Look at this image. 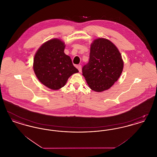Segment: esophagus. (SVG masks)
Instances as JSON below:
<instances>
[{
  "label": "esophagus",
  "instance_id": "34e87169",
  "mask_svg": "<svg viewBox=\"0 0 157 157\" xmlns=\"http://www.w3.org/2000/svg\"><path fill=\"white\" fill-rule=\"evenodd\" d=\"M76 67L78 68V69L79 70V71L81 72L82 71V66L81 65H78L76 66Z\"/></svg>",
  "mask_w": 157,
  "mask_h": 157
}]
</instances>
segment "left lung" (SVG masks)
<instances>
[{"label":"left lung","instance_id":"left-lung-1","mask_svg":"<svg viewBox=\"0 0 157 157\" xmlns=\"http://www.w3.org/2000/svg\"><path fill=\"white\" fill-rule=\"evenodd\" d=\"M123 67L117 48L109 40L99 38L91 45L90 60L82 67V75L91 90L102 92L117 81Z\"/></svg>","mask_w":157,"mask_h":157}]
</instances>
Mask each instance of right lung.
<instances>
[{
	"label": "right lung",
	"instance_id": "add662e5",
	"mask_svg": "<svg viewBox=\"0 0 157 157\" xmlns=\"http://www.w3.org/2000/svg\"><path fill=\"white\" fill-rule=\"evenodd\" d=\"M64 49L60 40L51 39L40 47L34 58L33 70L37 79L51 90L61 88L71 75L79 72Z\"/></svg>",
	"mask_w": 157,
	"mask_h": 157
}]
</instances>
